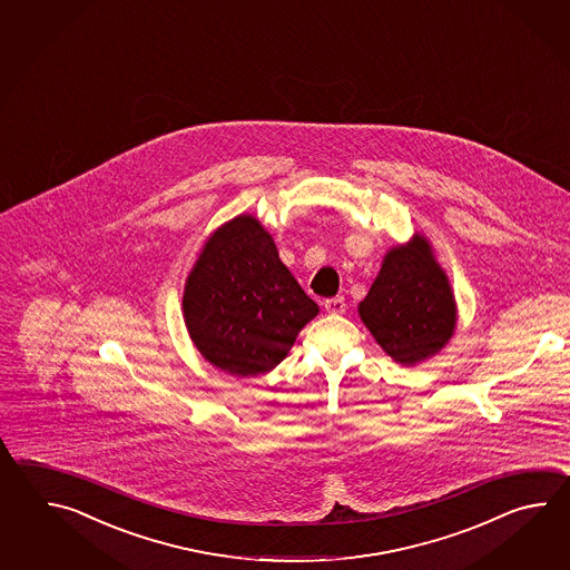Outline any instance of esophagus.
<instances>
[{
    "mask_svg": "<svg viewBox=\"0 0 570 570\" xmlns=\"http://www.w3.org/2000/svg\"><path fill=\"white\" fill-rule=\"evenodd\" d=\"M324 307H326L327 314L340 315L346 312V302H344V297H332V299H326Z\"/></svg>",
    "mask_w": 570,
    "mask_h": 570,
    "instance_id": "34e87169",
    "label": "esophagus"
}]
</instances>
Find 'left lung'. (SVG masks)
Returning <instances> with one entry per match:
<instances>
[{
  "mask_svg": "<svg viewBox=\"0 0 570 570\" xmlns=\"http://www.w3.org/2000/svg\"><path fill=\"white\" fill-rule=\"evenodd\" d=\"M358 315L395 363L415 366L442 351L456 327V302L444 268L422 234L391 248Z\"/></svg>",
  "mask_w": 570,
  "mask_h": 570,
  "instance_id": "left-lung-1",
  "label": "left lung"
}]
</instances>
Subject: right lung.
<instances>
[{
  "instance_id": "add662e5",
  "label": "right lung",
  "mask_w": 570,
  "mask_h": 570,
  "mask_svg": "<svg viewBox=\"0 0 570 570\" xmlns=\"http://www.w3.org/2000/svg\"><path fill=\"white\" fill-rule=\"evenodd\" d=\"M317 312L281 263L273 236L250 214L207 238L183 293L195 348L234 376L273 371Z\"/></svg>"
}]
</instances>
